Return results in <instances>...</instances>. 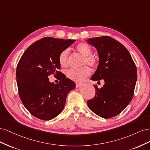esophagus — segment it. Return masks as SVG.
Returning <instances> with one entry per match:
<instances>
[{
    "mask_svg": "<svg viewBox=\"0 0 150 150\" xmlns=\"http://www.w3.org/2000/svg\"><path fill=\"white\" fill-rule=\"evenodd\" d=\"M75 84H76V88H79V86H81V83H78V82H76Z\"/></svg>",
    "mask_w": 150,
    "mask_h": 150,
    "instance_id": "esophagus-1",
    "label": "esophagus"
}]
</instances>
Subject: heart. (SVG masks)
<instances>
[{
    "label": "heart",
    "mask_w": 150,
    "mask_h": 150,
    "mask_svg": "<svg viewBox=\"0 0 150 150\" xmlns=\"http://www.w3.org/2000/svg\"><path fill=\"white\" fill-rule=\"evenodd\" d=\"M76 51L81 56H83L81 64H88L93 67L98 66V59L97 57L92 55V49L89 45L85 42H81L76 46ZM59 62L61 67H66L69 62V51L66 49L60 53L59 56ZM90 68L87 66H84L79 69H69L66 71V76L68 79L75 82H81L91 74Z\"/></svg>",
    "instance_id": "b5f03b06"
}]
</instances>
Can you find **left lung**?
<instances>
[{"label":"left lung","instance_id":"8db88e82","mask_svg":"<svg viewBox=\"0 0 150 150\" xmlns=\"http://www.w3.org/2000/svg\"><path fill=\"white\" fill-rule=\"evenodd\" d=\"M88 43L97 49L99 57L98 69L91 79H104L105 84L95 96L88 101L89 109L103 118L119 115L132 100L137 79V69L127 49L109 36L90 38Z\"/></svg>","mask_w":150,"mask_h":150}]
</instances>
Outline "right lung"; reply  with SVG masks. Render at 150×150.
Instances as JSON below:
<instances>
[{
	"label": "right lung",
	"instance_id": "obj_1",
	"mask_svg": "<svg viewBox=\"0 0 150 150\" xmlns=\"http://www.w3.org/2000/svg\"><path fill=\"white\" fill-rule=\"evenodd\" d=\"M76 40L46 37L25 50L18 62L16 80L21 100L32 115L41 120H52L64 109L74 81L59 71L60 53ZM51 74L60 75V83L49 82Z\"/></svg>",
	"mask_w": 150,
	"mask_h": 150
}]
</instances>
